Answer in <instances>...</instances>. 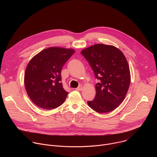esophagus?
<instances>
[{
    "label": "esophagus",
    "instance_id": "obj_1",
    "mask_svg": "<svg viewBox=\"0 0 157 157\" xmlns=\"http://www.w3.org/2000/svg\"><path fill=\"white\" fill-rule=\"evenodd\" d=\"M76 91H81L82 89V86H79L78 87H77V88H76L75 89Z\"/></svg>",
    "mask_w": 157,
    "mask_h": 157
}]
</instances>
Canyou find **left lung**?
Instances as JSON below:
<instances>
[{
  "instance_id": "8db88e82",
  "label": "left lung",
  "mask_w": 157,
  "mask_h": 157,
  "mask_svg": "<svg viewBox=\"0 0 157 157\" xmlns=\"http://www.w3.org/2000/svg\"><path fill=\"white\" fill-rule=\"evenodd\" d=\"M99 82L96 84V94L88 105L99 113L114 110L123 102L130 83L127 61L117 48L96 44L81 51Z\"/></svg>"
}]
</instances>
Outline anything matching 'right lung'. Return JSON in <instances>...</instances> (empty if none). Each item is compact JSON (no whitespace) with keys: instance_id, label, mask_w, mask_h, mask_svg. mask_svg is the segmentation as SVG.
I'll list each match as a JSON object with an SVG mask.
<instances>
[{"instance_id":"1","label":"right lung","mask_w":157,"mask_h":157,"mask_svg":"<svg viewBox=\"0 0 157 157\" xmlns=\"http://www.w3.org/2000/svg\"><path fill=\"white\" fill-rule=\"evenodd\" d=\"M75 52L70 48L50 47L42 50L30 61L25 70L24 84L29 98L37 106L50 110L64 102L68 93L61 82V71Z\"/></svg>"}]
</instances>
